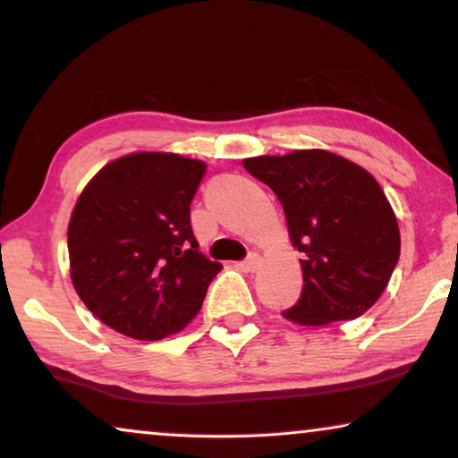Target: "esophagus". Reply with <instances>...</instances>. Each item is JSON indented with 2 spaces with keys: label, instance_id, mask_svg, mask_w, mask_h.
Returning a JSON list of instances; mask_svg holds the SVG:
<instances>
[{
  "label": "esophagus",
  "instance_id": "34e87169",
  "mask_svg": "<svg viewBox=\"0 0 458 458\" xmlns=\"http://www.w3.org/2000/svg\"><path fill=\"white\" fill-rule=\"evenodd\" d=\"M242 268H243V271H256V268H259L260 267V256L259 254H256V252H252V254H250L248 256V259L246 260H243L242 262V265H240Z\"/></svg>",
  "mask_w": 458,
  "mask_h": 458
}]
</instances>
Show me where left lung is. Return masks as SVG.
<instances>
[{
    "mask_svg": "<svg viewBox=\"0 0 458 458\" xmlns=\"http://www.w3.org/2000/svg\"><path fill=\"white\" fill-rule=\"evenodd\" d=\"M279 198L304 254L302 296L285 318L300 325L352 321L377 302L400 256V231L373 174L325 149L243 160Z\"/></svg>",
    "mask_w": 458,
    "mask_h": 458,
    "instance_id": "8db88e82",
    "label": "left lung"
}]
</instances>
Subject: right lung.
<instances>
[{
  "mask_svg": "<svg viewBox=\"0 0 458 458\" xmlns=\"http://www.w3.org/2000/svg\"><path fill=\"white\" fill-rule=\"evenodd\" d=\"M206 165L137 152L106 165L68 223L71 277L99 321L133 340L177 334L198 315L221 265L198 250L190 204Z\"/></svg>",
  "mask_w": 458,
  "mask_h": 458,
  "instance_id": "obj_1",
  "label": "right lung"
}]
</instances>
